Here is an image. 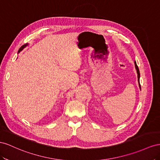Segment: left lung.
I'll return each mask as SVG.
<instances>
[{"label":"left lung","instance_id":"obj_1","mask_svg":"<svg viewBox=\"0 0 160 160\" xmlns=\"http://www.w3.org/2000/svg\"><path fill=\"white\" fill-rule=\"evenodd\" d=\"M135 68L137 70V73H138V82H139V88H141V85H140V83H139V77H140V73H139V68L138 66V65H137L136 62H135Z\"/></svg>","mask_w":160,"mask_h":160}]
</instances>
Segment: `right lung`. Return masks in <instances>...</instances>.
<instances>
[{
  "label": "right lung",
  "mask_w": 160,
  "mask_h": 160,
  "mask_svg": "<svg viewBox=\"0 0 160 160\" xmlns=\"http://www.w3.org/2000/svg\"><path fill=\"white\" fill-rule=\"evenodd\" d=\"M27 44H25V45H22V46L20 48V49H19V52H20L21 51V50L22 49H23V48H25L26 46H27Z\"/></svg>",
  "instance_id": "obj_1"
}]
</instances>
